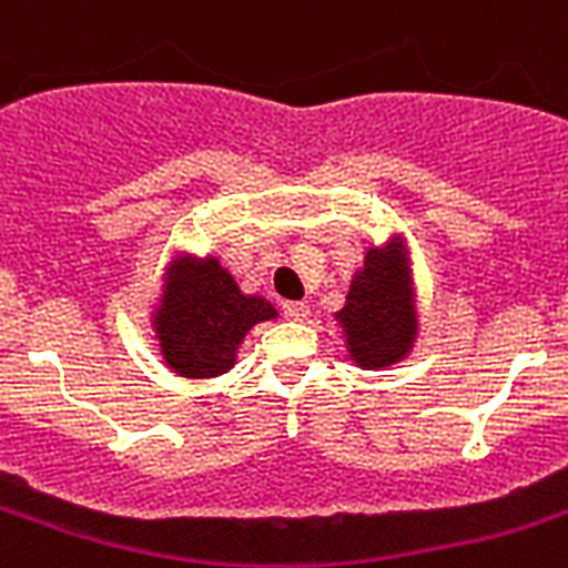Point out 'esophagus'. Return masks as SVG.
<instances>
[{
  "instance_id": "obj_1",
  "label": "esophagus",
  "mask_w": 568,
  "mask_h": 568,
  "mask_svg": "<svg viewBox=\"0 0 568 568\" xmlns=\"http://www.w3.org/2000/svg\"><path fill=\"white\" fill-rule=\"evenodd\" d=\"M307 313H311V307H307L305 302H284V316H287V320L302 322L307 320Z\"/></svg>"
}]
</instances>
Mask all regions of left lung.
<instances>
[{
  "label": "left lung",
  "instance_id": "1",
  "mask_svg": "<svg viewBox=\"0 0 568 568\" xmlns=\"http://www.w3.org/2000/svg\"><path fill=\"white\" fill-rule=\"evenodd\" d=\"M346 331L348 352L361 366L378 369L402 361L416 337L410 284L398 248L389 255L372 248L363 272H357L348 290L346 307L337 313Z\"/></svg>",
  "mask_w": 568,
  "mask_h": 568
}]
</instances>
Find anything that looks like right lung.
I'll use <instances>...</instances> for the list:
<instances>
[{"mask_svg": "<svg viewBox=\"0 0 568 568\" xmlns=\"http://www.w3.org/2000/svg\"><path fill=\"white\" fill-rule=\"evenodd\" d=\"M263 320H275V307L261 296H243L220 261L205 257L175 266L155 328L170 369L187 378H213L234 366L243 337Z\"/></svg>", "mask_w": 568, "mask_h": 568, "instance_id": "add662e5", "label": "right lung"}]
</instances>
